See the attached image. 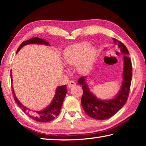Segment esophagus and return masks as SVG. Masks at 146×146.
Wrapping results in <instances>:
<instances>
[{
	"mask_svg": "<svg viewBox=\"0 0 146 146\" xmlns=\"http://www.w3.org/2000/svg\"><path fill=\"white\" fill-rule=\"evenodd\" d=\"M75 85H76V83L74 81H70V82H69V83H68V86L69 88L73 87V86H75Z\"/></svg>",
	"mask_w": 146,
	"mask_h": 146,
	"instance_id": "34e87169",
	"label": "esophagus"
}]
</instances>
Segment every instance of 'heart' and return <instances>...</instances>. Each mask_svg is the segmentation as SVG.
Returning <instances> with one entry per match:
<instances>
[{
  "mask_svg": "<svg viewBox=\"0 0 146 146\" xmlns=\"http://www.w3.org/2000/svg\"><path fill=\"white\" fill-rule=\"evenodd\" d=\"M97 57L95 48L90 47L88 42H81L71 45L65 49L63 58L68 65L76 64L80 73L86 72L90 68Z\"/></svg>",
  "mask_w": 146,
  "mask_h": 146,
  "instance_id": "b5f03b06",
  "label": "heart"
}]
</instances>
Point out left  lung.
<instances>
[{"instance_id":"obj_1","label":"left lung","mask_w":146,"mask_h":146,"mask_svg":"<svg viewBox=\"0 0 146 146\" xmlns=\"http://www.w3.org/2000/svg\"><path fill=\"white\" fill-rule=\"evenodd\" d=\"M113 40L120 48L121 52L124 54L122 86L117 97L106 101L99 100L89 91L86 84L85 76L80 77L78 81L79 84L82 85L83 95L81 103L83 110L88 116L97 120L109 119L115 114L126 103L131 88L132 70L131 58L128 56L129 52L122 42L117 41L116 39Z\"/></svg>"}]
</instances>
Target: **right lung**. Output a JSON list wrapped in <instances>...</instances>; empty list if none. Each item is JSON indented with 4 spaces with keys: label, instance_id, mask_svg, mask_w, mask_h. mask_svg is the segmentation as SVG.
<instances>
[{
    "label": "right lung",
    "instance_id": "add662e5",
    "mask_svg": "<svg viewBox=\"0 0 146 146\" xmlns=\"http://www.w3.org/2000/svg\"><path fill=\"white\" fill-rule=\"evenodd\" d=\"M29 44H42L48 45V42L46 41L45 40L41 39L39 38H33L29 40H27L26 41H23L21 43L19 47L17 49V52L20 50L21 48H23L24 45ZM11 82H12V72L11 71ZM12 91L13 94L14 100L16 102L17 104L19 105L22 110L25 113L27 116L33 119V120L38 121L40 122H47L51 121L55 119L56 117H57L60 112V110L63 104L64 98L66 95L67 89L66 85H62L58 86L56 90V94L52 100L51 104L49 106L46 108L44 110L41 111H33L29 108L24 107L21 102L17 100V97H15L13 88L12 86Z\"/></svg>",
    "mask_w": 146,
    "mask_h": 146
}]
</instances>
